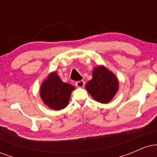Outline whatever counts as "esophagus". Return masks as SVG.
<instances>
[{
    "instance_id": "esophagus-1",
    "label": "esophagus",
    "mask_w": 157,
    "mask_h": 157,
    "mask_svg": "<svg viewBox=\"0 0 157 157\" xmlns=\"http://www.w3.org/2000/svg\"><path fill=\"white\" fill-rule=\"evenodd\" d=\"M75 85H76L77 87H79V88L83 87L84 85H85V82H84L83 80L77 81V82H76V83H75Z\"/></svg>"
}]
</instances>
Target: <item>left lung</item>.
<instances>
[{
	"mask_svg": "<svg viewBox=\"0 0 157 157\" xmlns=\"http://www.w3.org/2000/svg\"><path fill=\"white\" fill-rule=\"evenodd\" d=\"M86 88L95 100L107 103L117 92L119 82L112 72L104 66H98L94 69L92 79L86 83Z\"/></svg>",
	"mask_w": 157,
	"mask_h": 157,
	"instance_id": "1",
	"label": "left lung"
}]
</instances>
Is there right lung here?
I'll use <instances>...</instances> for the list:
<instances>
[{
	"instance_id": "add662e5",
	"label": "right lung",
	"mask_w": 157,
	"mask_h": 157,
	"mask_svg": "<svg viewBox=\"0 0 157 157\" xmlns=\"http://www.w3.org/2000/svg\"><path fill=\"white\" fill-rule=\"evenodd\" d=\"M75 87L65 83L57 73L50 74L41 86L40 97L46 105L55 110H61L67 106L70 95Z\"/></svg>"
}]
</instances>
